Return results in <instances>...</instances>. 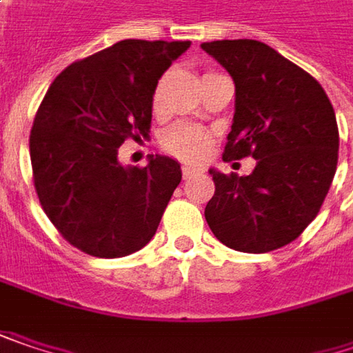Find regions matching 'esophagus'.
I'll list each match as a JSON object with an SVG mask.
<instances>
[{
    "label": "esophagus",
    "instance_id": "1",
    "mask_svg": "<svg viewBox=\"0 0 353 353\" xmlns=\"http://www.w3.org/2000/svg\"><path fill=\"white\" fill-rule=\"evenodd\" d=\"M199 172H201V170H199V168H194V165H183V168H181V176H183V179H190V177L197 176Z\"/></svg>",
    "mask_w": 353,
    "mask_h": 353
}]
</instances>
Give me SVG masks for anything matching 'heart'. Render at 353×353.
I'll list each match as a JSON object with an SVG mask.
<instances>
[{"mask_svg": "<svg viewBox=\"0 0 353 353\" xmlns=\"http://www.w3.org/2000/svg\"><path fill=\"white\" fill-rule=\"evenodd\" d=\"M161 103H163V81L157 83L152 95V105L156 112L161 110ZM212 143H214V134L205 130L203 125L190 123V121H177L161 134L163 152L190 163L201 161L208 156Z\"/></svg>", "mask_w": 353, "mask_h": 353, "instance_id": "heart-1", "label": "heart"}]
</instances>
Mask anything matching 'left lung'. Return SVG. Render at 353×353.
<instances>
[{
  "instance_id": "left-lung-1",
  "label": "left lung",
  "mask_w": 353,
  "mask_h": 353,
  "mask_svg": "<svg viewBox=\"0 0 353 353\" xmlns=\"http://www.w3.org/2000/svg\"><path fill=\"white\" fill-rule=\"evenodd\" d=\"M236 83L223 159L252 156L250 176L210 170L205 221L228 248L265 254L288 245L318 216L338 165L340 134L320 83L256 39L201 43Z\"/></svg>"
}]
</instances>
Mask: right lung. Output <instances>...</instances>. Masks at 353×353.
Wrapping results in <instances>:
<instances>
[{
    "label": "right lung",
    "instance_id": "right-lung-1",
    "mask_svg": "<svg viewBox=\"0 0 353 353\" xmlns=\"http://www.w3.org/2000/svg\"><path fill=\"white\" fill-rule=\"evenodd\" d=\"M190 41L123 39L68 65L30 134L33 185L57 232L95 258H123L156 236L179 181L176 159L123 168L117 150L152 128L157 79Z\"/></svg>",
    "mask_w": 353,
    "mask_h": 353
}]
</instances>
